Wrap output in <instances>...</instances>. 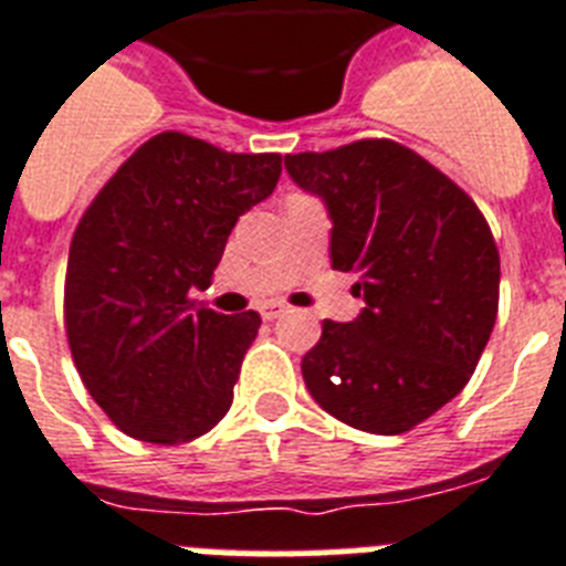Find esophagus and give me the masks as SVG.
Instances as JSON below:
<instances>
[{"instance_id": "1", "label": "esophagus", "mask_w": 566, "mask_h": 566, "mask_svg": "<svg viewBox=\"0 0 566 566\" xmlns=\"http://www.w3.org/2000/svg\"><path fill=\"white\" fill-rule=\"evenodd\" d=\"M287 311V307L282 305V302H264V305L259 307V313H261V319H268V322H273V319H279V316H282V313Z\"/></svg>"}]
</instances>
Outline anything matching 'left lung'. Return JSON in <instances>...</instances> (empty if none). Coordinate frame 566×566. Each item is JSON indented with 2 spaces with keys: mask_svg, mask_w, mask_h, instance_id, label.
Wrapping results in <instances>:
<instances>
[{
  "mask_svg": "<svg viewBox=\"0 0 566 566\" xmlns=\"http://www.w3.org/2000/svg\"><path fill=\"white\" fill-rule=\"evenodd\" d=\"M331 218V264L359 275L354 322H322L302 359L311 397L336 420L402 434L454 400L497 316L501 259L458 184L394 140L284 155Z\"/></svg>",
  "mask_w": 566,
  "mask_h": 566,
  "instance_id": "left-lung-1",
  "label": "left lung"
}]
</instances>
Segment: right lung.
<instances>
[{
    "label": "right lung",
    "mask_w": 566,
    "mask_h": 566,
    "mask_svg": "<svg viewBox=\"0 0 566 566\" xmlns=\"http://www.w3.org/2000/svg\"><path fill=\"white\" fill-rule=\"evenodd\" d=\"M282 155L198 137L146 140L99 189L71 239L65 334L85 388L144 443H187L232 406L259 313L195 311L232 227L279 184Z\"/></svg>",
    "instance_id": "obj_1"
}]
</instances>
